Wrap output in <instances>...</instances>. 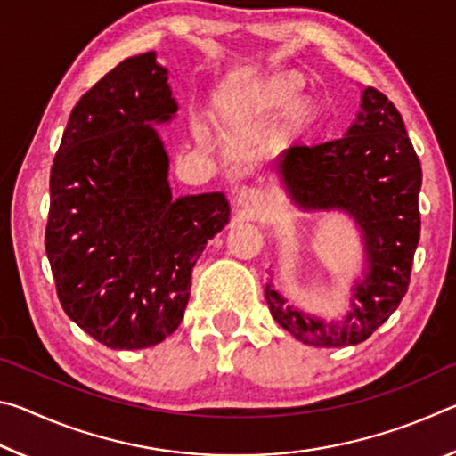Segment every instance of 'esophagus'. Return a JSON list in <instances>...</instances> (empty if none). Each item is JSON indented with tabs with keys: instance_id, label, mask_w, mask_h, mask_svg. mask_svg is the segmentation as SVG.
Here are the masks:
<instances>
[{
	"instance_id": "obj_1",
	"label": "esophagus",
	"mask_w": 456,
	"mask_h": 456,
	"mask_svg": "<svg viewBox=\"0 0 456 456\" xmlns=\"http://www.w3.org/2000/svg\"><path fill=\"white\" fill-rule=\"evenodd\" d=\"M235 203L239 209L243 211V215L247 219H257L261 213H264L265 207V195L264 191L253 189V187H245L237 192Z\"/></svg>"
}]
</instances>
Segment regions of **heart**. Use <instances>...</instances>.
Here are the masks:
<instances>
[{
    "mask_svg": "<svg viewBox=\"0 0 456 456\" xmlns=\"http://www.w3.org/2000/svg\"><path fill=\"white\" fill-rule=\"evenodd\" d=\"M304 80L296 74H283L264 80L253 86L227 92L219 100L217 112L225 125H235L253 114H275L288 110V130L291 134H304L318 118V108L307 96H299ZM192 133L200 142L211 141V128L205 120H192Z\"/></svg>",
    "mask_w": 456,
    "mask_h": 456,
    "instance_id": "1",
    "label": "heart"
}]
</instances>
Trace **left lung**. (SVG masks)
<instances>
[{
	"label": "left lung",
	"instance_id": "left-lung-1",
	"mask_svg": "<svg viewBox=\"0 0 456 456\" xmlns=\"http://www.w3.org/2000/svg\"><path fill=\"white\" fill-rule=\"evenodd\" d=\"M273 173L302 213H346L364 243V269L354 280L350 310L326 320L289 304L269 281L273 320L315 348L356 346L374 334L403 302L420 239V160L395 104L374 88L362 90L356 120L338 141L289 144Z\"/></svg>",
	"mask_w": 456,
	"mask_h": 456
}]
</instances>
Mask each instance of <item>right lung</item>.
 <instances>
[{"mask_svg":"<svg viewBox=\"0 0 456 456\" xmlns=\"http://www.w3.org/2000/svg\"><path fill=\"white\" fill-rule=\"evenodd\" d=\"M157 53L122 60L74 106L50 173L48 253L68 318L112 350L179 328L191 273L229 223L223 192L175 199L157 126L179 110Z\"/></svg>","mask_w":456,"mask_h":456,"instance_id":"right-lung-1","label":"right lung"}]
</instances>
